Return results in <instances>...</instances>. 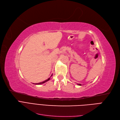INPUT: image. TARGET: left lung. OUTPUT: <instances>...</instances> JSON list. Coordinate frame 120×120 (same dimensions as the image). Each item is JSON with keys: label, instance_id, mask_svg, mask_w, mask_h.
Instances as JSON below:
<instances>
[{"label": "left lung", "instance_id": "obj_1", "mask_svg": "<svg viewBox=\"0 0 120 120\" xmlns=\"http://www.w3.org/2000/svg\"><path fill=\"white\" fill-rule=\"evenodd\" d=\"M78 85H80V86H81V84H78Z\"/></svg>", "mask_w": 120, "mask_h": 120}]
</instances>
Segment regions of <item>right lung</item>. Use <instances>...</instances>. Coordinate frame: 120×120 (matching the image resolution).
<instances>
[{
	"mask_svg": "<svg viewBox=\"0 0 120 120\" xmlns=\"http://www.w3.org/2000/svg\"><path fill=\"white\" fill-rule=\"evenodd\" d=\"M51 76H52V75ZM50 78H49L48 79H47V80H45L44 81H43V82H40V83H35V85H40V84H43V83H44L47 82V81H49V80H50Z\"/></svg>",
	"mask_w": 120,
	"mask_h": 120,
	"instance_id": "obj_1",
	"label": "right lung"
}]
</instances>
